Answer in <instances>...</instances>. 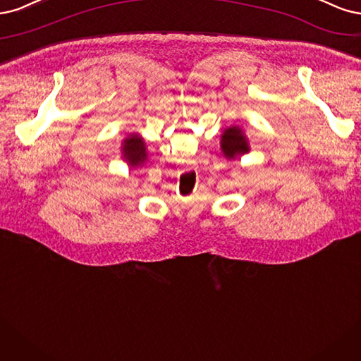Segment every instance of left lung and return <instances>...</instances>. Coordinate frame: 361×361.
<instances>
[{
  "label": "left lung",
  "mask_w": 361,
  "mask_h": 361,
  "mask_svg": "<svg viewBox=\"0 0 361 361\" xmlns=\"http://www.w3.org/2000/svg\"><path fill=\"white\" fill-rule=\"evenodd\" d=\"M220 151L226 160H235L250 153L249 137L240 126H229L220 135Z\"/></svg>",
  "instance_id": "1"
}]
</instances>
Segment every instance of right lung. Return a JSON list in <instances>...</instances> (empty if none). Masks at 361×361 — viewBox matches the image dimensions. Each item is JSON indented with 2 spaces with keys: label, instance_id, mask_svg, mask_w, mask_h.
<instances>
[{
  "label": "right lung",
  "instance_id": "add662e5",
  "mask_svg": "<svg viewBox=\"0 0 361 361\" xmlns=\"http://www.w3.org/2000/svg\"><path fill=\"white\" fill-rule=\"evenodd\" d=\"M120 149H121V159L130 168L142 166L148 159L145 141L139 133L127 135L121 141Z\"/></svg>",
  "mask_w": 361,
  "mask_h": 361
}]
</instances>
